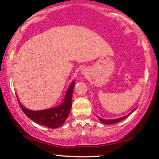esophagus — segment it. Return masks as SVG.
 Here are the masks:
<instances>
[{
  "label": "esophagus",
  "mask_w": 159,
  "mask_h": 159,
  "mask_svg": "<svg viewBox=\"0 0 159 159\" xmlns=\"http://www.w3.org/2000/svg\"><path fill=\"white\" fill-rule=\"evenodd\" d=\"M81 73H83V74H84V73H85V70H83V71H81Z\"/></svg>",
  "instance_id": "esophagus-1"
}]
</instances>
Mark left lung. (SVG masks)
Here are the masks:
<instances>
[{"label": "left lung", "instance_id": "obj_1", "mask_svg": "<svg viewBox=\"0 0 159 159\" xmlns=\"http://www.w3.org/2000/svg\"><path fill=\"white\" fill-rule=\"evenodd\" d=\"M133 111H132V112H133ZM132 112L128 114V115H126V116H125V117H123L117 118V119H114V120H104V119H102L101 117H98V118H99V120H100V121H101V122H102V123L107 124V125H111V124L117 123V122H120V121H122V120H125V118H127V117H128V116L130 115Z\"/></svg>", "mask_w": 159, "mask_h": 159}]
</instances>
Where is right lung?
Masks as SVG:
<instances>
[{"label":"right lung","mask_w":159,"mask_h":159,"mask_svg":"<svg viewBox=\"0 0 159 159\" xmlns=\"http://www.w3.org/2000/svg\"><path fill=\"white\" fill-rule=\"evenodd\" d=\"M74 86L75 82L73 81L68 91H67L62 104L52 109H44V110L39 111L30 110V109H27L22 106L19 100L17 99L19 102V106L21 107V110L24 111V113L36 123L48 127L49 128H57L64 123L68 117L69 113H70L71 107H72L71 100H72Z\"/></svg>","instance_id":"obj_1"}]
</instances>
